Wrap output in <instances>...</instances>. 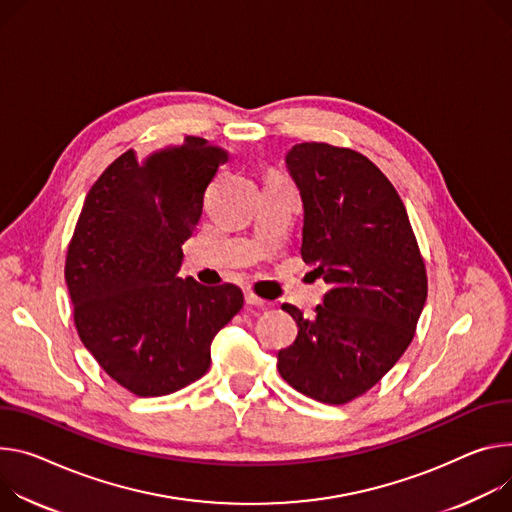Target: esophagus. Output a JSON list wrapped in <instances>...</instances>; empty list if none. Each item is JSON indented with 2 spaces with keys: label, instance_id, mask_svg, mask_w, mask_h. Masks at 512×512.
Masks as SVG:
<instances>
[{
  "label": "esophagus",
  "instance_id": "1",
  "mask_svg": "<svg viewBox=\"0 0 512 512\" xmlns=\"http://www.w3.org/2000/svg\"><path fill=\"white\" fill-rule=\"evenodd\" d=\"M245 302H247V304H251V306H265V304H267L265 300H261L259 296H255L251 290H247V292H245Z\"/></svg>",
  "mask_w": 512,
  "mask_h": 512
}]
</instances>
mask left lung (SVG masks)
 Returning a JSON list of instances; mask_svg holds the SVG:
<instances>
[{
	"mask_svg": "<svg viewBox=\"0 0 512 512\" xmlns=\"http://www.w3.org/2000/svg\"><path fill=\"white\" fill-rule=\"evenodd\" d=\"M286 163L302 204V259L329 284L312 318L284 304L296 341L280 376L304 396L347 404L374 388L410 345L427 300V269L388 177L353 149L294 145Z\"/></svg>",
	"mask_w": 512,
	"mask_h": 512,
	"instance_id": "8db88e82",
	"label": "left lung"
}]
</instances>
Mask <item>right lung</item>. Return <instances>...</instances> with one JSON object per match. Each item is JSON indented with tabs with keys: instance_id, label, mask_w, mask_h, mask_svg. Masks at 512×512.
Returning <instances> with one entry per match:
<instances>
[{
	"instance_id": "add662e5",
	"label": "right lung",
	"mask_w": 512,
	"mask_h": 512,
	"mask_svg": "<svg viewBox=\"0 0 512 512\" xmlns=\"http://www.w3.org/2000/svg\"><path fill=\"white\" fill-rule=\"evenodd\" d=\"M228 153L185 136L138 161L122 153L91 185L71 237L65 280L75 329L106 374L136 396H165L200 380L214 335L243 308L232 284L177 277Z\"/></svg>"
}]
</instances>
